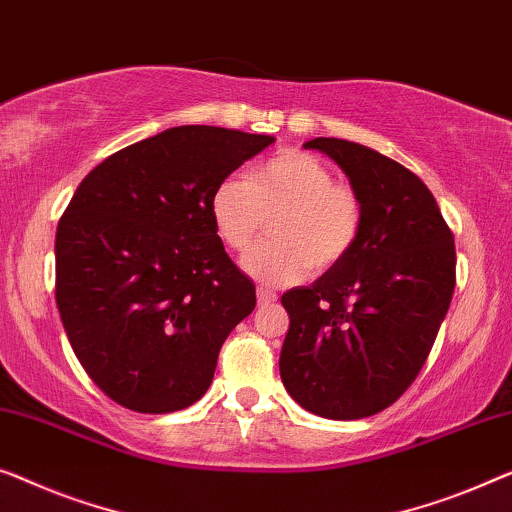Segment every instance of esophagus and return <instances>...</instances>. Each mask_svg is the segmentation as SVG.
I'll return each mask as SVG.
<instances>
[{
  "mask_svg": "<svg viewBox=\"0 0 512 512\" xmlns=\"http://www.w3.org/2000/svg\"><path fill=\"white\" fill-rule=\"evenodd\" d=\"M273 301H278V294H276V289H271V287H257V303L259 305H269V303H273Z\"/></svg>",
  "mask_w": 512,
  "mask_h": 512,
  "instance_id": "esophagus-1",
  "label": "esophagus"
}]
</instances>
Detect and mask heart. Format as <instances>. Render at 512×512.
Segmentation results:
<instances>
[{"label":"heart","instance_id":"obj_1","mask_svg":"<svg viewBox=\"0 0 512 512\" xmlns=\"http://www.w3.org/2000/svg\"><path fill=\"white\" fill-rule=\"evenodd\" d=\"M213 227L227 248L243 253L266 230L276 239L243 257V271L269 282L292 285L333 269L352 253L363 227V202L347 183L333 179L329 165L305 151H282L250 172L227 177L211 195Z\"/></svg>","mask_w":512,"mask_h":512}]
</instances>
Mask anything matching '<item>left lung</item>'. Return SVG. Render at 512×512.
Masks as SVG:
<instances>
[{
	"label": "left lung",
	"instance_id": "1",
	"mask_svg": "<svg viewBox=\"0 0 512 512\" xmlns=\"http://www.w3.org/2000/svg\"><path fill=\"white\" fill-rule=\"evenodd\" d=\"M363 202L356 246L310 287L282 294L287 393L312 414L356 421L418 377L455 289V243L425 183L363 144L315 137Z\"/></svg>",
	"mask_w": 512,
	"mask_h": 512
}]
</instances>
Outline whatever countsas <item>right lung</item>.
Returning <instances> with one entry per match:
<instances>
[{"mask_svg": "<svg viewBox=\"0 0 512 512\" xmlns=\"http://www.w3.org/2000/svg\"><path fill=\"white\" fill-rule=\"evenodd\" d=\"M276 140L177 126L117 151L75 190L57 227V308L101 391L140 414L207 393L227 335L255 310L253 280L213 227L220 181Z\"/></svg>", "mask_w": 512, "mask_h": 512, "instance_id": "add662e5", "label": "right lung"}]
</instances>
